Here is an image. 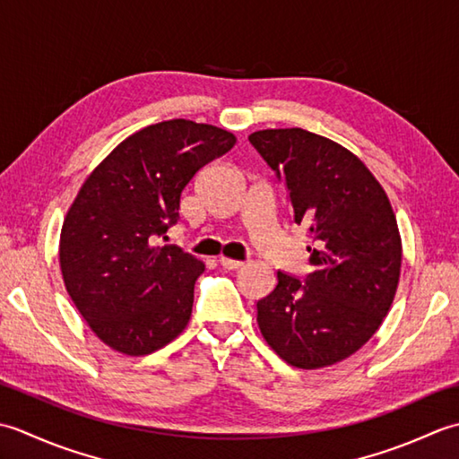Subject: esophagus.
<instances>
[{"label":"esophagus","instance_id":"1","mask_svg":"<svg viewBox=\"0 0 459 459\" xmlns=\"http://www.w3.org/2000/svg\"><path fill=\"white\" fill-rule=\"evenodd\" d=\"M220 265H221V267H226V269L236 271V269L243 267V261H238V259H228V257H220Z\"/></svg>","mask_w":459,"mask_h":459}]
</instances>
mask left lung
I'll return each mask as SVG.
<instances>
[{"label": "left lung", "instance_id": "obj_1", "mask_svg": "<svg viewBox=\"0 0 459 459\" xmlns=\"http://www.w3.org/2000/svg\"><path fill=\"white\" fill-rule=\"evenodd\" d=\"M285 186L293 221L307 230L313 273L277 271L257 301L267 344L297 368H323L357 352L394 299L402 243L386 192L357 156L303 128L249 136Z\"/></svg>", "mask_w": 459, "mask_h": 459}]
</instances>
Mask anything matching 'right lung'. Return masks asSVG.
Segmentation results:
<instances>
[{
	"label": "right lung",
	"instance_id": "1",
	"mask_svg": "<svg viewBox=\"0 0 459 459\" xmlns=\"http://www.w3.org/2000/svg\"><path fill=\"white\" fill-rule=\"evenodd\" d=\"M236 136L174 118L138 130L92 172L63 221L67 293L110 349L143 357L190 321L204 264L168 241L194 174L231 151Z\"/></svg>",
	"mask_w": 459,
	"mask_h": 459
}]
</instances>
